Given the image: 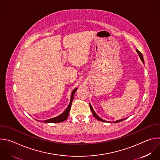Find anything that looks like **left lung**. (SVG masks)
<instances>
[{
  "mask_svg": "<svg viewBox=\"0 0 160 160\" xmlns=\"http://www.w3.org/2000/svg\"><path fill=\"white\" fill-rule=\"evenodd\" d=\"M136 52H138V54H139V57H140V58H141V61H142V62L143 63H144V58H143V56H142V54H141V52L139 51V50H138V49H136ZM89 106H90V109H91V111H92V114H93V115H94V117L97 119V120H99V121H101V122H108V123H111V122H107V121H105V120H102V118H101L97 114H96V112L94 111V109H93V108L92 107V106H91V104H90V103L89 104ZM125 119H121V120H117V121H116V122H113V123H118V122H122V121H123V120H124Z\"/></svg>",
  "mask_w": 160,
  "mask_h": 160,
  "instance_id": "obj_1",
  "label": "left lung"
}]
</instances>
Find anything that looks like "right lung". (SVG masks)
I'll return each instance as SVG.
<instances>
[{"label": "right lung", "instance_id": "right-lung-1", "mask_svg": "<svg viewBox=\"0 0 160 160\" xmlns=\"http://www.w3.org/2000/svg\"><path fill=\"white\" fill-rule=\"evenodd\" d=\"M77 90V88H75L72 91V94H71V98H70V104H69V105H68L67 108L64 110V111L62 113H61V115H58L56 117H54V118H50V119L46 120H43L42 122L43 123H60V122H62L65 121L68 118V115H69V112H70V109H71V106H72V102H73V98H74V95H75V93L76 92Z\"/></svg>", "mask_w": 160, "mask_h": 160}]
</instances>
